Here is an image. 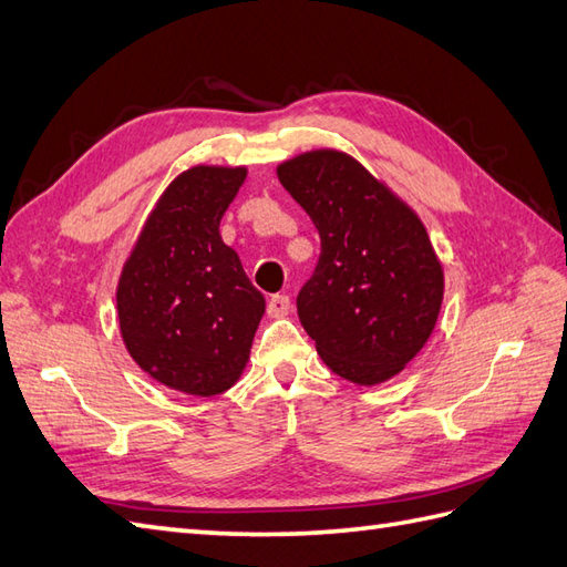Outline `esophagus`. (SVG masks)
Segmentation results:
<instances>
[{
    "label": "esophagus",
    "instance_id": "esophagus-1",
    "mask_svg": "<svg viewBox=\"0 0 567 567\" xmlns=\"http://www.w3.org/2000/svg\"><path fill=\"white\" fill-rule=\"evenodd\" d=\"M288 310H291V300H288V296H271L267 300L269 317H286Z\"/></svg>",
    "mask_w": 567,
    "mask_h": 567
}]
</instances>
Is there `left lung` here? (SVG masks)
<instances>
[{
	"label": "left lung",
	"instance_id": "obj_1",
	"mask_svg": "<svg viewBox=\"0 0 567 567\" xmlns=\"http://www.w3.org/2000/svg\"><path fill=\"white\" fill-rule=\"evenodd\" d=\"M276 175L322 245L296 300L300 324L343 380H390L433 334L443 302V267L421 218L341 151H310Z\"/></svg>",
	"mask_w": 567,
	"mask_h": 567
}]
</instances>
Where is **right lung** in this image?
<instances>
[{
    "instance_id": "1",
    "label": "right lung",
    "mask_w": 567,
    "mask_h": 567,
    "mask_svg": "<svg viewBox=\"0 0 567 567\" xmlns=\"http://www.w3.org/2000/svg\"><path fill=\"white\" fill-rule=\"evenodd\" d=\"M245 175V168L216 165L177 175L120 276L124 347L151 378L177 392L230 390L265 315V296L218 233Z\"/></svg>"
}]
</instances>
